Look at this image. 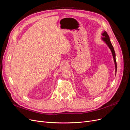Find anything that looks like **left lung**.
<instances>
[{"instance_id":"8db88e82","label":"left lung","mask_w":130,"mask_h":130,"mask_svg":"<svg viewBox=\"0 0 130 130\" xmlns=\"http://www.w3.org/2000/svg\"><path fill=\"white\" fill-rule=\"evenodd\" d=\"M101 35H102V36H103L101 38V40L104 41L106 43V44H107V45L108 46L109 49L111 50V52H112V56L113 57V60H114V62H115V68H116V73H117V62H116V53L115 52V50H114L113 46L112 45L111 41H110L109 36L108 35L107 33L106 32V31H104L103 32H102Z\"/></svg>"}]
</instances>
